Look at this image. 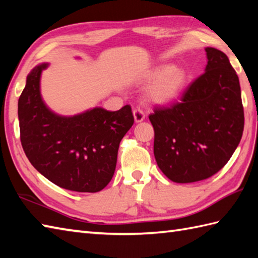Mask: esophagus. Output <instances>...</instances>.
<instances>
[{
	"label": "esophagus",
	"instance_id": "obj_1",
	"mask_svg": "<svg viewBox=\"0 0 258 258\" xmlns=\"http://www.w3.org/2000/svg\"><path fill=\"white\" fill-rule=\"evenodd\" d=\"M133 114H134V119L136 123H140V122H142V120L145 119V113L143 112V109H141L140 107L135 108Z\"/></svg>",
	"mask_w": 258,
	"mask_h": 258
}]
</instances>
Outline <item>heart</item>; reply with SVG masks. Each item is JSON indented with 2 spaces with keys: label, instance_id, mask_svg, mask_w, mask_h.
I'll use <instances>...</instances> for the list:
<instances>
[{
  "label": "heart",
  "instance_id": "b5f03b06",
  "mask_svg": "<svg viewBox=\"0 0 258 258\" xmlns=\"http://www.w3.org/2000/svg\"><path fill=\"white\" fill-rule=\"evenodd\" d=\"M147 78L151 82H156L151 91L152 100L162 104L175 100L186 83L184 71L175 69L171 64H164L153 70Z\"/></svg>",
  "mask_w": 258,
  "mask_h": 258
}]
</instances>
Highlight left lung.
<instances>
[{"label":"left lung","instance_id":"1","mask_svg":"<svg viewBox=\"0 0 258 258\" xmlns=\"http://www.w3.org/2000/svg\"><path fill=\"white\" fill-rule=\"evenodd\" d=\"M205 73L186 87L178 102L155 107L154 156L175 183L206 179L226 165L244 130L238 76L225 53L206 47Z\"/></svg>","mask_w":258,"mask_h":258}]
</instances>
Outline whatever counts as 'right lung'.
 Listing matches in <instances>:
<instances>
[{
	"mask_svg": "<svg viewBox=\"0 0 258 258\" xmlns=\"http://www.w3.org/2000/svg\"><path fill=\"white\" fill-rule=\"evenodd\" d=\"M46 68L43 63L31 71L19 98L22 147L32 165L59 187L100 191L111 182L119 143L134 123L132 108L125 105L109 112L95 107L59 116L41 97V73Z\"/></svg>",
	"mask_w": 258,
	"mask_h": 258,
	"instance_id": "add662e5",
	"label": "right lung"
}]
</instances>
